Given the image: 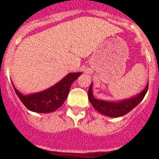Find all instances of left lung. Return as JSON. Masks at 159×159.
I'll return each instance as SVG.
<instances>
[{
	"mask_svg": "<svg viewBox=\"0 0 159 159\" xmlns=\"http://www.w3.org/2000/svg\"><path fill=\"white\" fill-rule=\"evenodd\" d=\"M91 88H92V84L89 88L88 98L91 102V103L92 104V106L94 107V108L97 110V112L108 117H121L125 115L129 112H130L135 107L137 106L141 102L148 91V84L143 90V91L139 94L137 97L123 101V102H110L97 100L96 98H94Z\"/></svg>",
	"mask_w": 159,
	"mask_h": 159,
	"instance_id": "left-lung-1",
	"label": "left lung"
}]
</instances>
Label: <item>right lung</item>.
Wrapping results in <instances>:
<instances>
[{"label":"right lung","mask_w":159,"mask_h":159,"mask_svg":"<svg viewBox=\"0 0 159 159\" xmlns=\"http://www.w3.org/2000/svg\"><path fill=\"white\" fill-rule=\"evenodd\" d=\"M81 75V73L68 74L65 78L48 90L39 93L24 96L14 88L18 98L28 109L36 113H51L62 106L73 82Z\"/></svg>","instance_id":"add662e5"}]
</instances>
